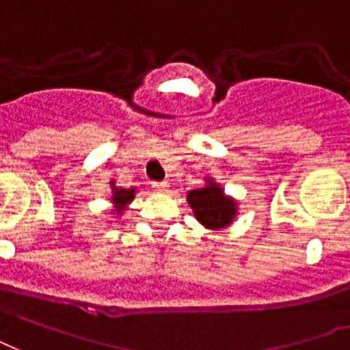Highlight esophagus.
Returning <instances> with one entry per match:
<instances>
[{
	"label": "esophagus",
	"instance_id": "1",
	"mask_svg": "<svg viewBox=\"0 0 350 350\" xmlns=\"http://www.w3.org/2000/svg\"><path fill=\"white\" fill-rule=\"evenodd\" d=\"M151 185H153V188H157V190L160 191L167 190V183H165V180H162V183H157V180H154V183H151Z\"/></svg>",
	"mask_w": 350,
	"mask_h": 350
}]
</instances>
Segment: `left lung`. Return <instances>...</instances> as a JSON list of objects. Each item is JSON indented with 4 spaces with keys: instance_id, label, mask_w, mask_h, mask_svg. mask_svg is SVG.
<instances>
[{
    "instance_id": "1",
    "label": "left lung",
    "mask_w": 350,
    "mask_h": 350,
    "mask_svg": "<svg viewBox=\"0 0 350 350\" xmlns=\"http://www.w3.org/2000/svg\"><path fill=\"white\" fill-rule=\"evenodd\" d=\"M188 203L193 208V214L206 227H227L236 214L234 203L223 196L221 188L210 183L206 188L188 191Z\"/></svg>"
}]
</instances>
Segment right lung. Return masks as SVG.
<instances>
[{
	"label": "right lung",
	"mask_w": 350,
	"mask_h": 350,
	"mask_svg": "<svg viewBox=\"0 0 350 350\" xmlns=\"http://www.w3.org/2000/svg\"><path fill=\"white\" fill-rule=\"evenodd\" d=\"M133 197H135V190H114V197H112V201H114L116 204H118V206H120V208H122V206H125V204L129 203V201H131V199H133Z\"/></svg>",
	"instance_id": "right-lung-1"
}]
</instances>
